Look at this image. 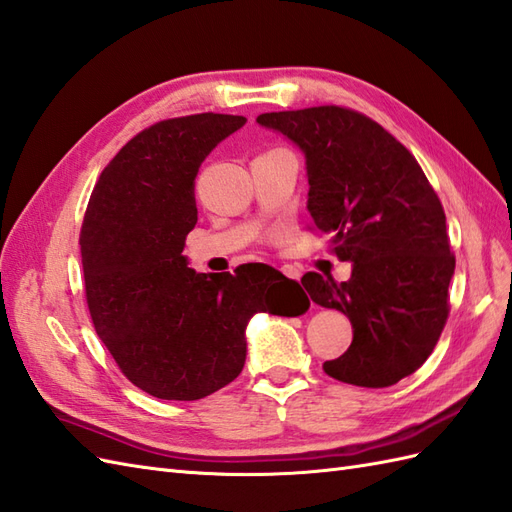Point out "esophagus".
Masks as SVG:
<instances>
[{
	"label": "esophagus",
	"mask_w": 512,
	"mask_h": 512,
	"mask_svg": "<svg viewBox=\"0 0 512 512\" xmlns=\"http://www.w3.org/2000/svg\"><path fill=\"white\" fill-rule=\"evenodd\" d=\"M280 269H282V273H284L286 278H291V280H299V278H302V271H299L295 265H282Z\"/></svg>",
	"instance_id": "obj_1"
}]
</instances>
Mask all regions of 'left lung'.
Instances as JSON below:
<instances>
[{
    "label": "left lung",
    "instance_id": "obj_1",
    "mask_svg": "<svg viewBox=\"0 0 512 512\" xmlns=\"http://www.w3.org/2000/svg\"><path fill=\"white\" fill-rule=\"evenodd\" d=\"M256 121L302 149L308 213L332 234V252L352 263L347 282L315 271L302 278L315 304L341 310L354 328L347 352L323 371L367 389L400 382L439 341L456 267L426 173L393 134L350 108L265 112Z\"/></svg>",
    "mask_w": 512,
    "mask_h": 512
}]
</instances>
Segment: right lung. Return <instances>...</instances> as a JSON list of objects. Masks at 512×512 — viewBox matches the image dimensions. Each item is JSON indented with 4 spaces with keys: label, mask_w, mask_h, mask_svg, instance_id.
Wrapping results in <instances>:
<instances>
[{
    "label": "right lung",
    "mask_w": 512,
    "mask_h": 512,
    "mask_svg": "<svg viewBox=\"0 0 512 512\" xmlns=\"http://www.w3.org/2000/svg\"><path fill=\"white\" fill-rule=\"evenodd\" d=\"M239 115H189L139 132L99 176L80 252L93 326L121 373L158 400L193 402L243 371L256 313L297 317L308 297L269 265L195 273L182 254L197 223L195 178L206 156L245 126Z\"/></svg>",
    "instance_id": "1"
}]
</instances>
